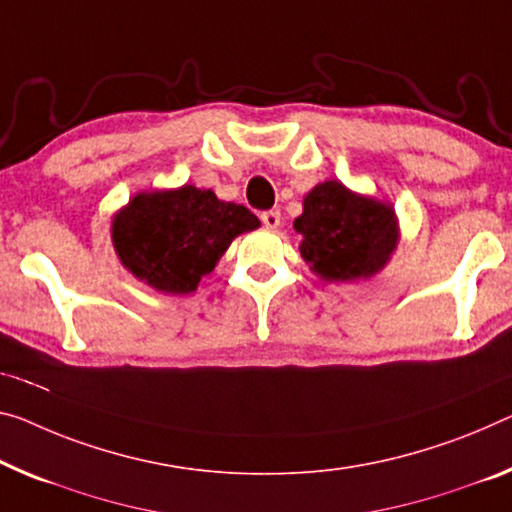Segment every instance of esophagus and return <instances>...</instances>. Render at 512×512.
<instances>
[{
  "mask_svg": "<svg viewBox=\"0 0 512 512\" xmlns=\"http://www.w3.org/2000/svg\"><path fill=\"white\" fill-rule=\"evenodd\" d=\"M261 222H263V226H267V229H277V226L281 224L279 210H265V212H261Z\"/></svg>",
  "mask_w": 512,
  "mask_h": 512,
  "instance_id": "esophagus-1",
  "label": "esophagus"
}]
</instances>
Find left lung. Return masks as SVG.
<instances>
[{
  "instance_id": "obj_1",
  "label": "left lung",
  "mask_w": 512,
  "mask_h": 512,
  "mask_svg": "<svg viewBox=\"0 0 512 512\" xmlns=\"http://www.w3.org/2000/svg\"><path fill=\"white\" fill-rule=\"evenodd\" d=\"M295 231L304 238L302 258L327 281L371 277L389 261L398 240L389 206L350 192L336 180L306 194Z\"/></svg>"
}]
</instances>
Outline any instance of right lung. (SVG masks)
<instances>
[{
  "label": "right lung",
  "instance_id": "obj_1",
  "mask_svg": "<svg viewBox=\"0 0 512 512\" xmlns=\"http://www.w3.org/2000/svg\"><path fill=\"white\" fill-rule=\"evenodd\" d=\"M261 226L238 203L185 185L174 192L137 194L114 219L112 238L121 263L162 293H192L215 270L235 235Z\"/></svg>",
  "mask_w": 512,
  "mask_h": 512
}]
</instances>
